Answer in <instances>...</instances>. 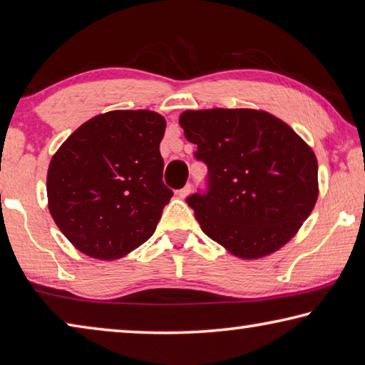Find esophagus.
Wrapping results in <instances>:
<instances>
[{
	"instance_id": "esophagus-1",
	"label": "esophagus",
	"mask_w": 365,
	"mask_h": 365,
	"mask_svg": "<svg viewBox=\"0 0 365 365\" xmlns=\"http://www.w3.org/2000/svg\"><path fill=\"white\" fill-rule=\"evenodd\" d=\"M190 189H192V186H190V184H187L186 187H182V189H179L178 192H176V195L179 197V199H186V197L190 194Z\"/></svg>"
}]
</instances>
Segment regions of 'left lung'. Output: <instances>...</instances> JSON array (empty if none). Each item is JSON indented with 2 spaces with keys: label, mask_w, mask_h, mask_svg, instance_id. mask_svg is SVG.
Segmentation results:
<instances>
[{
  "label": "left lung",
  "mask_w": 365,
  "mask_h": 365,
  "mask_svg": "<svg viewBox=\"0 0 365 365\" xmlns=\"http://www.w3.org/2000/svg\"><path fill=\"white\" fill-rule=\"evenodd\" d=\"M210 189L187 199L202 231L234 257H267L299 231L319 195L317 158L292 128L257 108L179 115Z\"/></svg>",
  "instance_id": "8db88e82"
}]
</instances>
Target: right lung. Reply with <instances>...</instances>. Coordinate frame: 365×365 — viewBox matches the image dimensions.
I'll list each match as a JSON object with an SVG mask.
<instances>
[{
	"label": "right lung",
	"instance_id": "right-lung-1",
	"mask_svg": "<svg viewBox=\"0 0 365 365\" xmlns=\"http://www.w3.org/2000/svg\"><path fill=\"white\" fill-rule=\"evenodd\" d=\"M166 120L112 110L85 121L49 162L48 208L76 250L117 259L143 245L173 192L162 181Z\"/></svg>",
	"mask_w": 365,
	"mask_h": 365
}]
</instances>
